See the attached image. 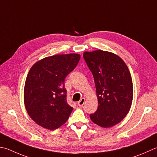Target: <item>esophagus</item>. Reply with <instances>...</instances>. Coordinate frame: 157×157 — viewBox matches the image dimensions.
Wrapping results in <instances>:
<instances>
[{"label": "esophagus", "instance_id": "esophagus-1", "mask_svg": "<svg viewBox=\"0 0 157 157\" xmlns=\"http://www.w3.org/2000/svg\"><path fill=\"white\" fill-rule=\"evenodd\" d=\"M85 101H86L85 98H82V99H80V101H79V102L78 103V105L80 106V107H82L83 105H84V103H85Z\"/></svg>", "mask_w": 157, "mask_h": 157}]
</instances>
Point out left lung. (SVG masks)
Returning a JSON list of instances; mask_svg holds the SVG:
<instances>
[{
  "label": "left lung",
  "instance_id": "obj_1",
  "mask_svg": "<svg viewBox=\"0 0 157 157\" xmlns=\"http://www.w3.org/2000/svg\"><path fill=\"white\" fill-rule=\"evenodd\" d=\"M83 56L93 75L98 99L97 112L90 118L101 127H113L131 108L133 88L129 70L123 60L112 52H85Z\"/></svg>",
  "mask_w": 157,
  "mask_h": 157
}]
</instances>
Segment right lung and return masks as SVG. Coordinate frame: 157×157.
<instances>
[{
  "label": "right lung",
  "instance_id": "right-lung-1",
  "mask_svg": "<svg viewBox=\"0 0 157 157\" xmlns=\"http://www.w3.org/2000/svg\"><path fill=\"white\" fill-rule=\"evenodd\" d=\"M80 59L78 54L43 58L30 68L25 82L26 109L36 124L49 130L64 124L73 110L67 101L64 79Z\"/></svg>",
  "mask_w": 157,
  "mask_h": 157
}]
</instances>
